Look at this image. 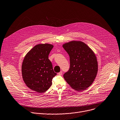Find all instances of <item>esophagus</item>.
Returning a JSON list of instances; mask_svg holds the SVG:
<instances>
[{"label":"esophagus","instance_id":"34e87169","mask_svg":"<svg viewBox=\"0 0 120 120\" xmlns=\"http://www.w3.org/2000/svg\"><path fill=\"white\" fill-rule=\"evenodd\" d=\"M58 74L59 75H62V71H60V72H59V73H58Z\"/></svg>","mask_w":120,"mask_h":120}]
</instances>
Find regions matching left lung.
<instances>
[{
    "instance_id": "obj_1",
    "label": "left lung",
    "mask_w": 120,
    "mask_h": 120,
    "mask_svg": "<svg viewBox=\"0 0 120 120\" xmlns=\"http://www.w3.org/2000/svg\"><path fill=\"white\" fill-rule=\"evenodd\" d=\"M69 56L70 68L63 75L67 83L77 91L89 87L97 75V57L84 43L72 41L63 45Z\"/></svg>"
}]
</instances>
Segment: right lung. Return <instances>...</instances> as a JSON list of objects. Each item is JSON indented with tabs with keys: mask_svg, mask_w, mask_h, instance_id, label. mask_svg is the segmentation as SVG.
I'll return each mask as SVG.
<instances>
[{
	"mask_svg": "<svg viewBox=\"0 0 120 120\" xmlns=\"http://www.w3.org/2000/svg\"><path fill=\"white\" fill-rule=\"evenodd\" d=\"M53 46L49 44L36 45L26 55L22 62V73L26 84L38 93L46 91L57 75L48 58Z\"/></svg>",
	"mask_w": 120,
	"mask_h": 120,
	"instance_id": "obj_1",
	"label": "right lung"
}]
</instances>
